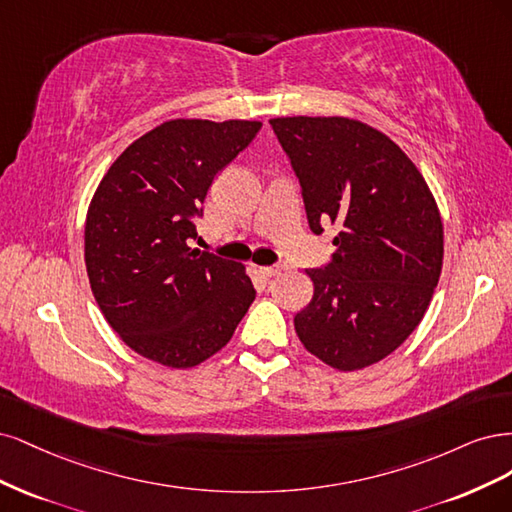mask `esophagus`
<instances>
[{
  "label": "esophagus",
  "instance_id": "obj_1",
  "mask_svg": "<svg viewBox=\"0 0 512 512\" xmlns=\"http://www.w3.org/2000/svg\"><path fill=\"white\" fill-rule=\"evenodd\" d=\"M259 272H261V276L272 278V276H278L280 272H283V266H268V268H259Z\"/></svg>",
  "mask_w": 512,
  "mask_h": 512
}]
</instances>
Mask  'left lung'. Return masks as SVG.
Here are the masks:
<instances>
[{
	"mask_svg": "<svg viewBox=\"0 0 512 512\" xmlns=\"http://www.w3.org/2000/svg\"><path fill=\"white\" fill-rule=\"evenodd\" d=\"M300 178L308 225H338L327 268L306 270L312 300L293 319L308 353L364 370L415 332L438 285L440 210L415 163L383 131L349 117L270 119Z\"/></svg>",
	"mask_w": 512,
	"mask_h": 512,
	"instance_id": "obj_1",
	"label": "left lung"
}]
</instances>
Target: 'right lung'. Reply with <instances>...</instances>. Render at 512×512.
I'll list each match as a JSON object with an SVG mask.
<instances>
[{"mask_svg": "<svg viewBox=\"0 0 512 512\" xmlns=\"http://www.w3.org/2000/svg\"><path fill=\"white\" fill-rule=\"evenodd\" d=\"M259 121L172 119L112 161L85 221L93 298L131 351L187 370L232 340L255 300L244 263L191 249L212 178Z\"/></svg>", "mask_w": 512, "mask_h": 512, "instance_id": "obj_1", "label": "right lung"}]
</instances>
